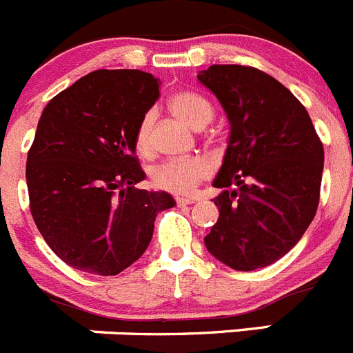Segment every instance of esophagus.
<instances>
[{
    "label": "esophagus",
    "instance_id": "1",
    "mask_svg": "<svg viewBox=\"0 0 353 353\" xmlns=\"http://www.w3.org/2000/svg\"><path fill=\"white\" fill-rule=\"evenodd\" d=\"M196 199L194 198H176V205L179 207H185V205H192Z\"/></svg>",
    "mask_w": 353,
    "mask_h": 353
}]
</instances>
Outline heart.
Masks as SVG:
<instances>
[{
	"label": "heart",
	"mask_w": 353,
	"mask_h": 353,
	"mask_svg": "<svg viewBox=\"0 0 353 353\" xmlns=\"http://www.w3.org/2000/svg\"><path fill=\"white\" fill-rule=\"evenodd\" d=\"M171 113L192 129H203L214 117L210 102L194 92H179L170 99ZM134 146L139 155L152 152V114H145L134 134ZM210 164L205 159H173L154 168L152 182L162 191L189 194L210 174Z\"/></svg>",
	"instance_id": "1"
}]
</instances>
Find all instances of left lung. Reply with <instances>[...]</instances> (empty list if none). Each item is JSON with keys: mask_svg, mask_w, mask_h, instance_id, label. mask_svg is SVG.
Masks as SVG:
<instances>
[{"mask_svg": "<svg viewBox=\"0 0 353 353\" xmlns=\"http://www.w3.org/2000/svg\"><path fill=\"white\" fill-rule=\"evenodd\" d=\"M221 102L230 139L214 187L219 219L205 236L212 256L235 270L283 258L316 214L323 145L310 114L286 86L244 65L198 74Z\"/></svg>", "mask_w": 353, "mask_h": 353, "instance_id": "8db88e82", "label": "left lung"}]
</instances>
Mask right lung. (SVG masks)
I'll return each instance as SVG.
<instances>
[{
    "instance_id": "1",
    "label": "right lung",
    "mask_w": 353,
    "mask_h": 353,
    "mask_svg": "<svg viewBox=\"0 0 353 353\" xmlns=\"http://www.w3.org/2000/svg\"><path fill=\"white\" fill-rule=\"evenodd\" d=\"M159 99L141 70H95L43 109L28 152L30 210L49 248L67 265L117 276L148 248L164 191L136 189L145 171L134 134Z\"/></svg>"
}]
</instances>
